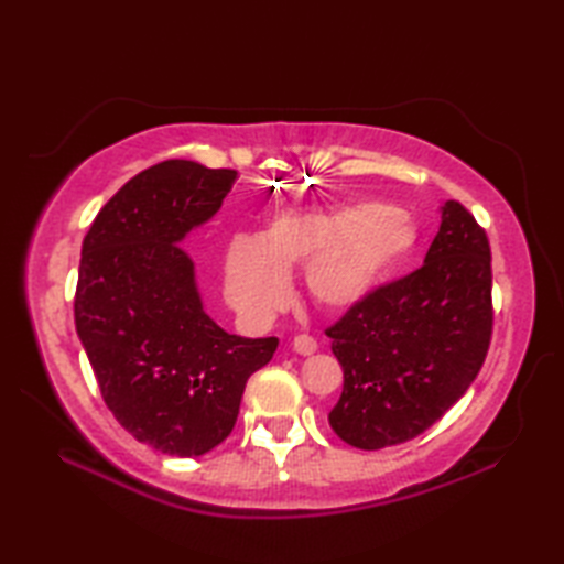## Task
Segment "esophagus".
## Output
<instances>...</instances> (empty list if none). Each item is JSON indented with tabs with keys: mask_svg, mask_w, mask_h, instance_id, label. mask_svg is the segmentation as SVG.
I'll return each mask as SVG.
<instances>
[{
	"mask_svg": "<svg viewBox=\"0 0 564 564\" xmlns=\"http://www.w3.org/2000/svg\"><path fill=\"white\" fill-rule=\"evenodd\" d=\"M293 349H295L297 354L310 356V354L317 351V341H315L313 337H307V334H297V337L293 339Z\"/></svg>",
	"mask_w": 564,
	"mask_h": 564,
	"instance_id": "esophagus-1",
	"label": "esophagus"
}]
</instances>
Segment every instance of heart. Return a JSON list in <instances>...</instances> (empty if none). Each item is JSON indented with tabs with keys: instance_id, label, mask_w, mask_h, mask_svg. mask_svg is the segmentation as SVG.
<instances>
[{
	"instance_id": "1",
	"label": "heart",
	"mask_w": 564,
	"mask_h": 564,
	"mask_svg": "<svg viewBox=\"0 0 564 564\" xmlns=\"http://www.w3.org/2000/svg\"><path fill=\"white\" fill-rule=\"evenodd\" d=\"M410 213L386 203L289 210L257 239L235 237L225 249V293L254 319H269L291 291L289 271L303 267L313 303L329 313L358 305L410 254Z\"/></svg>"
}]
</instances>
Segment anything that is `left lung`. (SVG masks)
<instances>
[{"mask_svg": "<svg viewBox=\"0 0 564 564\" xmlns=\"http://www.w3.org/2000/svg\"><path fill=\"white\" fill-rule=\"evenodd\" d=\"M492 322L487 232L446 200L424 267L378 285L327 329L344 368L334 434L361 451L424 434L480 373Z\"/></svg>", "mask_w": 564, "mask_h": 564, "instance_id": "left-lung-1", "label": "left lung"}]
</instances>
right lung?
Masks as SVG:
<instances>
[{
	"instance_id": "obj_1",
	"label": "right lung",
	"mask_w": 564,
	"mask_h": 564,
	"mask_svg": "<svg viewBox=\"0 0 564 564\" xmlns=\"http://www.w3.org/2000/svg\"><path fill=\"white\" fill-rule=\"evenodd\" d=\"M235 178L191 160L154 164L106 203L82 242L75 325L101 398L128 434L178 458L230 436L249 376L279 346L215 325L182 247Z\"/></svg>"
}]
</instances>
